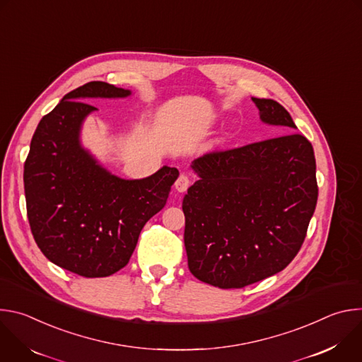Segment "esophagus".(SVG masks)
I'll return each instance as SVG.
<instances>
[{"instance_id":"34e87169","label":"esophagus","mask_w":362,"mask_h":362,"mask_svg":"<svg viewBox=\"0 0 362 362\" xmlns=\"http://www.w3.org/2000/svg\"><path fill=\"white\" fill-rule=\"evenodd\" d=\"M189 186H190V179H189L186 175H183V173H182V175L177 177V180L175 182V187H176V190L180 192V193L186 192Z\"/></svg>"}]
</instances>
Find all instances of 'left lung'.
Listing matches in <instances>:
<instances>
[{"instance_id":"obj_1","label":"left lung","mask_w":362,"mask_h":362,"mask_svg":"<svg viewBox=\"0 0 362 362\" xmlns=\"http://www.w3.org/2000/svg\"><path fill=\"white\" fill-rule=\"evenodd\" d=\"M252 100L262 122L293 133L193 160L199 180L182 204L189 271L222 289L245 288L285 269L318 200L313 144L293 133L296 126L278 101Z\"/></svg>"}]
</instances>
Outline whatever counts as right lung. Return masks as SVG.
Returning <instances> with one entry per match:
<instances>
[{"mask_svg":"<svg viewBox=\"0 0 362 362\" xmlns=\"http://www.w3.org/2000/svg\"><path fill=\"white\" fill-rule=\"evenodd\" d=\"M130 91L90 81L45 115L24 163L31 233L48 261L84 278H103L129 264L146 222L160 212L177 169L163 166L140 180L110 175L80 146V127L95 110L83 98Z\"/></svg>","mask_w":362,"mask_h":362,"instance_id":"obj_1","label":"right lung"}]
</instances>
